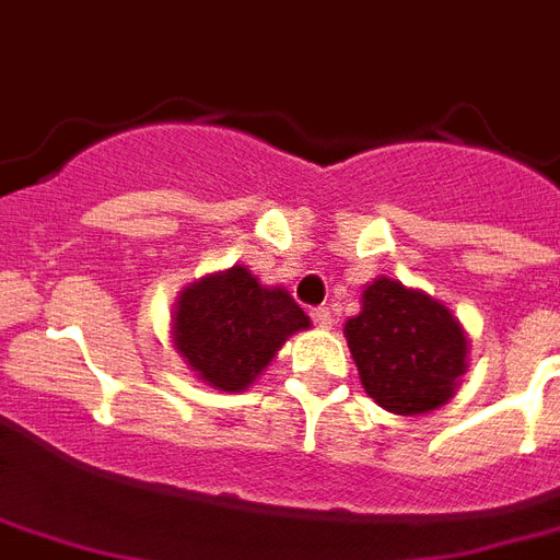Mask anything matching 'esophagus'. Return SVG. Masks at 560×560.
Returning a JSON list of instances; mask_svg holds the SVG:
<instances>
[{"mask_svg": "<svg viewBox=\"0 0 560 560\" xmlns=\"http://www.w3.org/2000/svg\"><path fill=\"white\" fill-rule=\"evenodd\" d=\"M311 319H314L319 328H331V323H334V316L328 307H314V311H311Z\"/></svg>", "mask_w": 560, "mask_h": 560, "instance_id": "obj_1", "label": "esophagus"}]
</instances>
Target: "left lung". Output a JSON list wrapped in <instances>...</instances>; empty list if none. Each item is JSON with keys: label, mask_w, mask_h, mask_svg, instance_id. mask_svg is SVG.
Listing matches in <instances>:
<instances>
[{"label": "left lung", "mask_w": 560, "mask_h": 560, "mask_svg": "<svg viewBox=\"0 0 560 560\" xmlns=\"http://www.w3.org/2000/svg\"><path fill=\"white\" fill-rule=\"evenodd\" d=\"M346 340L369 398L395 416L442 407L468 372L459 319L424 290L386 276L363 290V311L346 323Z\"/></svg>", "instance_id": "obj_1"}]
</instances>
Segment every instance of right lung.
<instances>
[{"label":"right lung","mask_w":560,"mask_h":560,"mask_svg":"<svg viewBox=\"0 0 560 560\" xmlns=\"http://www.w3.org/2000/svg\"><path fill=\"white\" fill-rule=\"evenodd\" d=\"M311 319L284 288H267L246 267L209 272L174 307V349L214 389L241 392L267 369L290 334Z\"/></svg>","instance_id":"add662e5"}]
</instances>
